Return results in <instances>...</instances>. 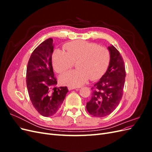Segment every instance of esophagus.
<instances>
[{
  "label": "esophagus",
  "mask_w": 152,
  "mask_h": 152,
  "mask_svg": "<svg viewBox=\"0 0 152 152\" xmlns=\"http://www.w3.org/2000/svg\"><path fill=\"white\" fill-rule=\"evenodd\" d=\"M68 90H72V89H79V87H75L68 86Z\"/></svg>",
  "instance_id": "1"
}]
</instances>
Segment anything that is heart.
I'll return each mask as SVG.
<instances>
[{"label": "heart", "instance_id": "obj_1", "mask_svg": "<svg viewBox=\"0 0 152 152\" xmlns=\"http://www.w3.org/2000/svg\"><path fill=\"white\" fill-rule=\"evenodd\" d=\"M66 53L56 49L53 53L54 70L61 73L76 62L77 70L63 73L59 77L61 83L72 87H79L89 78L98 79L107 70L110 59V50L105 47L84 40H76L65 45Z\"/></svg>", "mask_w": 152, "mask_h": 152}]
</instances>
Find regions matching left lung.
<instances>
[{
    "mask_svg": "<svg viewBox=\"0 0 152 152\" xmlns=\"http://www.w3.org/2000/svg\"><path fill=\"white\" fill-rule=\"evenodd\" d=\"M110 53L107 72L94 85L91 99L86 108L91 115L103 117L112 113L120 103L125 84L126 70L123 58L113 45L108 48Z\"/></svg>",
    "mask_w": 152,
    "mask_h": 152,
    "instance_id": "1",
    "label": "left lung"
}]
</instances>
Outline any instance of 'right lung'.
Listing matches in <instances>:
<instances>
[{
	"mask_svg": "<svg viewBox=\"0 0 152 152\" xmlns=\"http://www.w3.org/2000/svg\"><path fill=\"white\" fill-rule=\"evenodd\" d=\"M53 40L41 43L31 53L26 68V86L34 107L44 117L56 114L68 93L66 87L57 84L52 65Z\"/></svg>",
	"mask_w": 152,
	"mask_h": 152,
	"instance_id": "obj_1",
	"label": "right lung"
}]
</instances>
